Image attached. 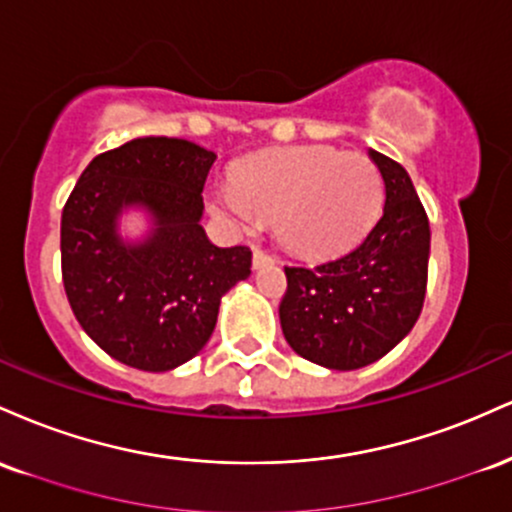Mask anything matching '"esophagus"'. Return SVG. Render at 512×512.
<instances>
[{"label": "esophagus", "mask_w": 512, "mask_h": 512, "mask_svg": "<svg viewBox=\"0 0 512 512\" xmlns=\"http://www.w3.org/2000/svg\"><path fill=\"white\" fill-rule=\"evenodd\" d=\"M267 264H274L272 255H267V252H262V250L252 252V267L262 269V267H267Z\"/></svg>", "instance_id": "34e87169"}]
</instances>
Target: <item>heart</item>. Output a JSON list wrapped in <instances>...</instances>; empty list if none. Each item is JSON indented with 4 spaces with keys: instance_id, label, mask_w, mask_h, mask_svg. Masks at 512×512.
<instances>
[{
    "instance_id": "1",
    "label": "heart",
    "mask_w": 512,
    "mask_h": 512,
    "mask_svg": "<svg viewBox=\"0 0 512 512\" xmlns=\"http://www.w3.org/2000/svg\"><path fill=\"white\" fill-rule=\"evenodd\" d=\"M211 211L238 231L274 219L291 252L332 257L368 233L383 204V178L366 156L332 146H279L238 163L216 182Z\"/></svg>"
}]
</instances>
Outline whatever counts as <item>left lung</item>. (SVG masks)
I'll use <instances>...</instances> for the list:
<instances>
[{"instance_id": "obj_1", "label": "left lung", "mask_w": 512, "mask_h": 512, "mask_svg": "<svg viewBox=\"0 0 512 512\" xmlns=\"http://www.w3.org/2000/svg\"><path fill=\"white\" fill-rule=\"evenodd\" d=\"M385 182L373 231L346 255L284 267L281 330L298 356L330 370L375 363L411 332L424 308L431 228L414 182L397 161L368 149Z\"/></svg>"}]
</instances>
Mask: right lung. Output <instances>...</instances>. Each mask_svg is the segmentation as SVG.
<instances>
[{"instance_id":"add662e5","label":"right lung","mask_w":512,"mask_h":512,"mask_svg":"<svg viewBox=\"0 0 512 512\" xmlns=\"http://www.w3.org/2000/svg\"><path fill=\"white\" fill-rule=\"evenodd\" d=\"M216 154L187 139L139 137L88 163L62 211V281L76 320L105 354L163 373L204 349L221 298L248 279L252 252L219 248L202 228ZM139 208L150 231L119 233Z\"/></svg>"}]
</instances>
